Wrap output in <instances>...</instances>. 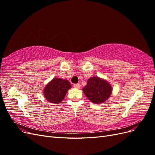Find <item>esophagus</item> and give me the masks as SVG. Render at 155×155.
<instances>
[{"instance_id":"1","label":"esophagus","mask_w":155,"mask_h":155,"mask_svg":"<svg viewBox=\"0 0 155 155\" xmlns=\"http://www.w3.org/2000/svg\"><path fill=\"white\" fill-rule=\"evenodd\" d=\"M80 87H81L80 84H79V83L74 84V87L76 88H80Z\"/></svg>"}]
</instances>
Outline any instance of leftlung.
I'll use <instances>...</instances> for the list:
<instances>
[{"label":"left lung","instance_id":"obj_1","mask_svg":"<svg viewBox=\"0 0 155 155\" xmlns=\"http://www.w3.org/2000/svg\"><path fill=\"white\" fill-rule=\"evenodd\" d=\"M112 88L107 81L98 77L89 78L83 91L88 99L94 104H103L112 94Z\"/></svg>","mask_w":155,"mask_h":155}]
</instances>
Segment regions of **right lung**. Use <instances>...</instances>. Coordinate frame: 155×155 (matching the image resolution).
<instances>
[{"label": "right lung", "mask_w": 155, "mask_h": 155, "mask_svg": "<svg viewBox=\"0 0 155 155\" xmlns=\"http://www.w3.org/2000/svg\"><path fill=\"white\" fill-rule=\"evenodd\" d=\"M71 87V84L67 79L55 78L45 87L44 96L48 102L58 104L64 99L67 91Z\"/></svg>", "instance_id": "1"}]
</instances>
